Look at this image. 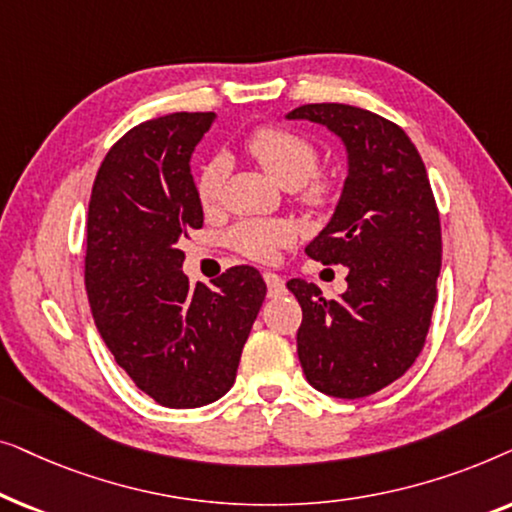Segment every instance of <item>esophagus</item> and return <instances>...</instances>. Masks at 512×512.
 Masks as SVG:
<instances>
[{
  "mask_svg": "<svg viewBox=\"0 0 512 512\" xmlns=\"http://www.w3.org/2000/svg\"><path fill=\"white\" fill-rule=\"evenodd\" d=\"M263 279H265V284H268L270 296H279V293L284 291V279L275 275V272H263Z\"/></svg>",
  "mask_w": 512,
  "mask_h": 512,
  "instance_id": "1",
  "label": "esophagus"
}]
</instances>
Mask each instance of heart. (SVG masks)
I'll return each instance as SVG.
<instances>
[{
  "instance_id": "heart-1",
  "label": "heart",
  "mask_w": 512,
  "mask_h": 512,
  "mask_svg": "<svg viewBox=\"0 0 512 512\" xmlns=\"http://www.w3.org/2000/svg\"><path fill=\"white\" fill-rule=\"evenodd\" d=\"M249 156L284 188H296L300 205L324 209L333 200L335 181L328 174H314L319 149L312 139L282 125H261L247 137ZM223 163L212 160L195 181V195L202 209H214L221 200ZM293 230L282 221H242L228 233V244L254 261H275L291 242Z\"/></svg>"
}]
</instances>
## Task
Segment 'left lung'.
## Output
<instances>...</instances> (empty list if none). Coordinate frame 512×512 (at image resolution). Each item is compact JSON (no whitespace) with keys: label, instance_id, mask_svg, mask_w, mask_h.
Listing matches in <instances>:
<instances>
[{"label":"left lung","instance_id":"8db88e82","mask_svg":"<svg viewBox=\"0 0 512 512\" xmlns=\"http://www.w3.org/2000/svg\"><path fill=\"white\" fill-rule=\"evenodd\" d=\"M289 118L321 123L347 146L349 172L328 226L305 247L345 265L347 291L286 282L303 307L298 359L307 382L363 398L398 380L422 352L440 275V216L422 156L403 128L349 104H305Z\"/></svg>","mask_w":512,"mask_h":512}]
</instances>
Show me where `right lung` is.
I'll return each mask as SVG.
<instances>
[{
  "mask_svg": "<svg viewBox=\"0 0 512 512\" xmlns=\"http://www.w3.org/2000/svg\"><path fill=\"white\" fill-rule=\"evenodd\" d=\"M212 111L139 123L97 170L88 205L86 291L104 345L165 408H200L233 387L265 300L261 272L235 265L195 289L177 247L202 228L191 153Z\"/></svg>",
  "mask_w": 512,
  "mask_h": 512,
  "instance_id": "add662e5",
  "label": "right lung"
}]
</instances>
